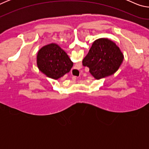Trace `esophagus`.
Returning a JSON list of instances; mask_svg holds the SVG:
<instances>
[{
	"label": "esophagus",
	"mask_w": 149,
	"mask_h": 149,
	"mask_svg": "<svg viewBox=\"0 0 149 149\" xmlns=\"http://www.w3.org/2000/svg\"><path fill=\"white\" fill-rule=\"evenodd\" d=\"M72 76H73L72 77V79H77V77L76 76H74V75H72Z\"/></svg>",
	"instance_id": "34e87169"
}]
</instances>
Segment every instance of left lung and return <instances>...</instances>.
<instances>
[{"label": "left lung", "mask_w": 149, "mask_h": 149, "mask_svg": "<svg viewBox=\"0 0 149 149\" xmlns=\"http://www.w3.org/2000/svg\"><path fill=\"white\" fill-rule=\"evenodd\" d=\"M123 60V55L115 42L100 38L93 42L82 63L96 79H100L114 74Z\"/></svg>", "instance_id": "1"}]
</instances>
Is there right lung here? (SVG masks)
<instances>
[{
  "instance_id": "right-lung-1",
  "label": "right lung",
  "mask_w": 149,
  "mask_h": 149,
  "mask_svg": "<svg viewBox=\"0 0 149 149\" xmlns=\"http://www.w3.org/2000/svg\"><path fill=\"white\" fill-rule=\"evenodd\" d=\"M37 64L40 71L54 79L64 76L74 65L66 52L56 43L45 45L39 50Z\"/></svg>"
}]
</instances>
